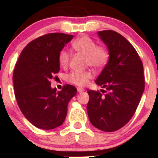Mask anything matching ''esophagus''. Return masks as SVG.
<instances>
[{
    "label": "esophagus",
    "mask_w": 158,
    "mask_h": 158,
    "mask_svg": "<svg viewBox=\"0 0 158 158\" xmlns=\"http://www.w3.org/2000/svg\"><path fill=\"white\" fill-rule=\"evenodd\" d=\"M84 91H85V89H83V88H80V87L77 88L78 93H82V92H84Z\"/></svg>",
    "instance_id": "obj_1"
}]
</instances>
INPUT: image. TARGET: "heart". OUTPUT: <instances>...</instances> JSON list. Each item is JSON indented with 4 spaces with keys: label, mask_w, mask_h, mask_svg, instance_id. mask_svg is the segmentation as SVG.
I'll return each instance as SVG.
<instances>
[{
    "label": "heart",
    "mask_w": 158,
    "mask_h": 158,
    "mask_svg": "<svg viewBox=\"0 0 158 158\" xmlns=\"http://www.w3.org/2000/svg\"><path fill=\"white\" fill-rule=\"evenodd\" d=\"M71 47L75 51L81 53L85 57V65H90L94 69H101L106 66L110 59V52L104 45H97L96 42L89 36L78 38L71 43ZM69 54L62 50L58 54V62L62 67L69 65ZM93 77L91 70L73 71L65 77L69 83L74 85L83 87L85 86Z\"/></svg>",
    "instance_id": "b5f03b06"
}]
</instances>
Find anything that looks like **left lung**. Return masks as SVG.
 Instances as JSON below:
<instances>
[{
    "label": "left lung",
    "mask_w": 158,
    "mask_h": 158,
    "mask_svg": "<svg viewBox=\"0 0 158 158\" xmlns=\"http://www.w3.org/2000/svg\"><path fill=\"white\" fill-rule=\"evenodd\" d=\"M98 35L109 51L110 59L96 80L105 89L87 90V111L95 127L113 132L131 120L139 106L145 89L143 65L135 47L120 34L107 30Z\"/></svg>",
    "instance_id": "obj_1"
}]
</instances>
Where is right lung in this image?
<instances>
[{
	"mask_svg": "<svg viewBox=\"0 0 158 158\" xmlns=\"http://www.w3.org/2000/svg\"><path fill=\"white\" fill-rule=\"evenodd\" d=\"M72 35L50 33L32 40L23 48L14 69L13 85L19 109L35 127L51 130L61 126L69 100L77 89L65 85L57 93L51 80L60 70L58 54Z\"/></svg>",
	"mask_w": 158,
	"mask_h": 158,
	"instance_id": "add662e5",
	"label": "right lung"
}]
</instances>
